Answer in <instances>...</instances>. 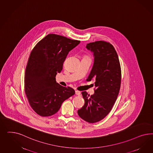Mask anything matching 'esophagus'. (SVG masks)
Masks as SVG:
<instances>
[{
    "label": "esophagus",
    "mask_w": 153,
    "mask_h": 153,
    "mask_svg": "<svg viewBox=\"0 0 153 153\" xmlns=\"http://www.w3.org/2000/svg\"><path fill=\"white\" fill-rule=\"evenodd\" d=\"M75 93H76V94L77 95H78V96H79V95H81V92L79 91L78 90H76V91H75Z\"/></svg>",
    "instance_id": "esophagus-1"
}]
</instances>
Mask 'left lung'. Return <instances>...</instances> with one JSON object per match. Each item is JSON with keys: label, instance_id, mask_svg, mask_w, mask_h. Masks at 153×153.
<instances>
[{"label": "left lung", "instance_id": "8db88e82", "mask_svg": "<svg viewBox=\"0 0 153 153\" xmlns=\"http://www.w3.org/2000/svg\"><path fill=\"white\" fill-rule=\"evenodd\" d=\"M86 48L94 53V65L86 80L95 79V93L90 96L82 92L85 104L77 113L82 120L93 123L104 118L113 107L120 90L121 68L117 53L109 42H90Z\"/></svg>", "mask_w": 153, "mask_h": 153}]
</instances>
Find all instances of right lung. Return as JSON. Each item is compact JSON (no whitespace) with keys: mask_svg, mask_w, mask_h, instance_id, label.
<instances>
[{"mask_svg":"<svg viewBox=\"0 0 153 153\" xmlns=\"http://www.w3.org/2000/svg\"><path fill=\"white\" fill-rule=\"evenodd\" d=\"M80 41L48 34L33 48L25 76V91L33 110L48 117L59 111L63 102L75 94L70 87L56 83V75L63 69L69 51Z\"/></svg>","mask_w":153,"mask_h":153,"instance_id":"obj_1","label":"right lung"}]
</instances>
